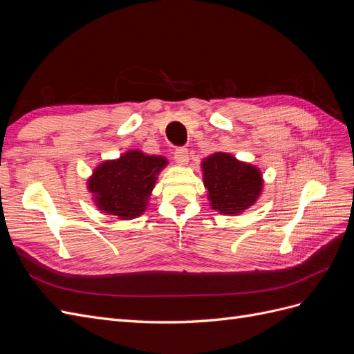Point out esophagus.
Here are the masks:
<instances>
[{"mask_svg":"<svg viewBox=\"0 0 354 354\" xmlns=\"http://www.w3.org/2000/svg\"><path fill=\"white\" fill-rule=\"evenodd\" d=\"M174 159L178 165H186L189 162V151L186 147H177L174 152Z\"/></svg>","mask_w":354,"mask_h":354,"instance_id":"esophagus-1","label":"esophagus"}]
</instances>
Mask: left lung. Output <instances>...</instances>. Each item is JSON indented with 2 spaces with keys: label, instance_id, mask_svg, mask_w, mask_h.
<instances>
[{
  "label": "left lung",
  "instance_id": "obj_1",
  "mask_svg": "<svg viewBox=\"0 0 354 354\" xmlns=\"http://www.w3.org/2000/svg\"><path fill=\"white\" fill-rule=\"evenodd\" d=\"M201 169L209 207L224 216L248 209L263 192L261 169L230 153L216 152L207 156Z\"/></svg>",
  "mask_w": 354,
  "mask_h": 354
}]
</instances>
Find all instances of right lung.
Segmentation results:
<instances>
[{"mask_svg": "<svg viewBox=\"0 0 354 354\" xmlns=\"http://www.w3.org/2000/svg\"><path fill=\"white\" fill-rule=\"evenodd\" d=\"M168 165L160 155H147L138 149L116 159H106L93 169L87 189L94 205L104 216L133 220L145 214L158 176Z\"/></svg>", "mask_w": 354, "mask_h": 354, "instance_id": "add662e5", "label": "right lung"}]
</instances>
